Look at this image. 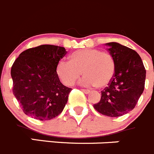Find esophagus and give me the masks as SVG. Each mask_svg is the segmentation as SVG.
<instances>
[{
	"instance_id": "obj_1",
	"label": "esophagus",
	"mask_w": 154,
	"mask_h": 154,
	"mask_svg": "<svg viewBox=\"0 0 154 154\" xmlns=\"http://www.w3.org/2000/svg\"><path fill=\"white\" fill-rule=\"evenodd\" d=\"M82 91H83V92L85 93V94H88L90 92H91V91H90L89 90H88V89H82Z\"/></svg>"
}]
</instances>
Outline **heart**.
<instances>
[{
	"label": "heart",
	"mask_w": 154,
	"mask_h": 154,
	"mask_svg": "<svg viewBox=\"0 0 154 154\" xmlns=\"http://www.w3.org/2000/svg\"><path fill=\"white\" fill-rule=\"evenodd\" d=\"M82 71L85 75L81 84L85 86L103 88L108 86L115 76L116 61L113 55L94 48H82L73 51L69 61L57 62L55 72L60 82L71 86L79 79Z\"/></svg>",
	"instance_id": "obj_1"
}]
</instances>
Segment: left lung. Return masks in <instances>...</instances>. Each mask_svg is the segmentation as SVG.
<instances>
[{"label": "left lung", "mask_w": 154, "mask_h": 154, "mask_svg": "<svg viewBox=\"0 0 154 154\" xmlns=\"http://www.w3.org/2000/svg\"><path fill=\"white\" fill-rule=\"evenodd\" d=\"M106 45L115 59L116 71L94 108L103 115L120 117L132 111L138 103L144 91L146 70L135 51L118 42H109Z\"/></svg>", "instance_id": "left-lung-1"}]
</instances>
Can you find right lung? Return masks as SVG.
I'll return each mask as SVG.
<instances>
[{
  "label": "right lung",
  "mask_w": 154,
  "mask_h": 154,
  "mask_svg": "<svg viewBox=\"0 0 154 154\" xmlns=\"http://www.w3.org/2000/svg\"><path fill=\"white\" fill-rule=\"evenodd\" d=\"M66 54L63 47L41 45L22 51L15 60L13 92L25 115L48 121L63 110L72 88L60 82L55 67Z\"/></svg>",
  "instance_id": "add662e5"
}]
</instances>
